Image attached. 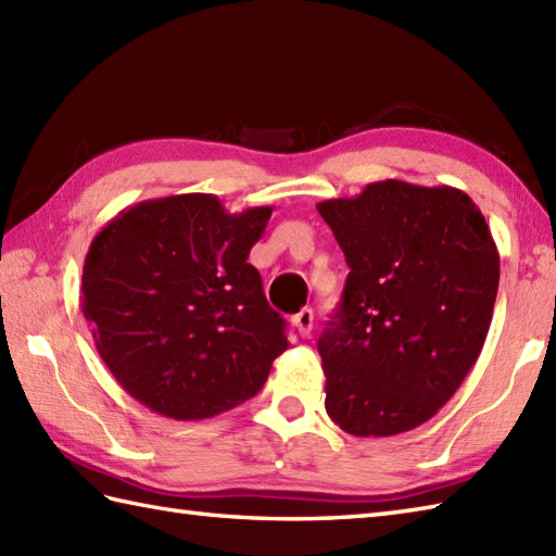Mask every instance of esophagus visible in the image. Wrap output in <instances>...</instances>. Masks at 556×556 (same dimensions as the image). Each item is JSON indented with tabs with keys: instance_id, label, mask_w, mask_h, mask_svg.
<instances>
[{
	"instance_id": "esophagus-1",
	"label": "esophagus",
	"mask_w": 556,
	"mask_h": 556,
	"mask_svg": "<svg viewBox=\"0 0 556 556\" xmlns=\"http://www.w3.org/2000/svg\"><path fill=\"white\" fill-rule=\"evenodd\" d=\"M291 323H293V327L299 329L301 337H308L311 329H313V311L311 308H303L301 313H296V315L291 317Z\"/></svg>"
}]
</instances>
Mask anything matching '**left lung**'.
Returning a JSON list of instances; mask_svg holds the SVG:
<instances>
[{
    "label": "left lung",
    "mask_w": 556,
    "mask_h": 556,
    "mask_svg": "<svg viewBox=\"0 0 556 556\" xmlns=\"http://www.w3.org/2000/svg\"><path fill=\"white\" fill-rule=\"evenodd\" d=\"M351 267L317 341L325 408L356 437L430 420L478 361L500 253L478 205L452 186L375 181L317 203Z\"/></svg>",
    "instance_id": "8db88e82"
}]
</instances>
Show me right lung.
Returning a JSON list of instances; mask_svg holds the SVG:
<instances>
[{"instance_id":"1","label":"right lung","mask_w":556,"mask_h":556,"mask_svg":"<svg viewBox=\"0 0 556 556\" xmlns=\"http://www.w3.org/2000/svg\"><path fill=\"white\" fill-rule=\"evenodd\" d=\"M271 207L227 212L184 193L122 210L83 263V315L128 394L174 420L236 408L289 349L260 271L245 263Z\"/></svg>"}]
</instances>
